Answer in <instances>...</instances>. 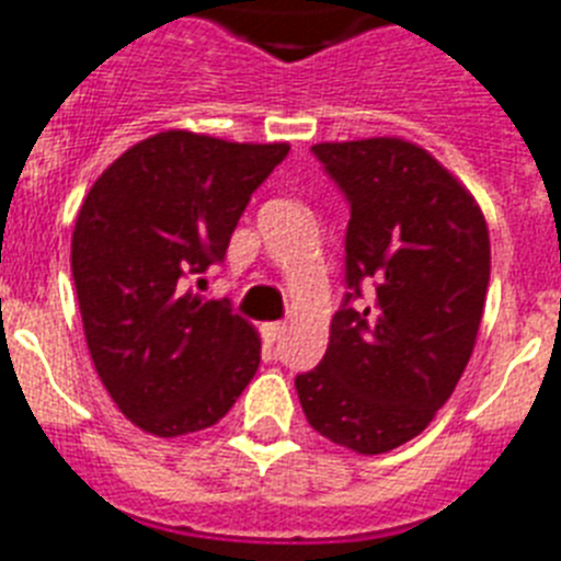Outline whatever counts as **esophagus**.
<instances>
[{"instance_id": "1", "label": "esophagus", "mask_w": 561, "mask_h": 561, "mask_svg": "<svg viewBox=\"0 0 561 561\" xmlns=\"http://www.w3.org/2000/svg\"><path fill=\"white\" fill-rule=\"evenodd\" d=\"M284 321H270V323H263L261 327V332H263V337H266V344H275L277 337L284 335Z\"/></svg>"}]
</instances>
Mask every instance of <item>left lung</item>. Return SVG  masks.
Wrapping results in <instances>:
<instances>
[{
	"label": "left lung",
	"mask_w": 561,
	"mask_h": 561,
	"mask_svg": "<svg viewBox=\"0 0 561 561\" xmlns=\"http://www.w3.org/2000/svg\"><path fill=\"white\" fill-rule=\"evenodd\" d=\"M350 203L346 298L330 346L295 378L323 438L364 456L396 450L447 404L473 355L490 284V234L473 194L398 137L318 142ZM374 284L367 305L359 284Z\"/></svg>",
	"instance_id": "1"
}]
</instances>
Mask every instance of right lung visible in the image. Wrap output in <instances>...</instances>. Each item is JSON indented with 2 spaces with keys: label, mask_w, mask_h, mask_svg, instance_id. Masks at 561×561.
Listing matches in <instances>:
<instances>
[{
  "label": "right lung",
  "mask_w": 561,
  "mask_h": 561,
  "mask_svg": "<svg viewBox=\"0 0 561 561\" xmlns=\"http://www.w3.org/2000/svg\"><path fill=\"white\" fill-rule=\"evenodd\" d=\"M286 142L160 131L117 157L82 201L71 272L88 353L137 427L160 438L224 419L261 364V337L226 300H206L249 197Z\"/></svg>",
  "instance_id": "1"
}]
</instances>
